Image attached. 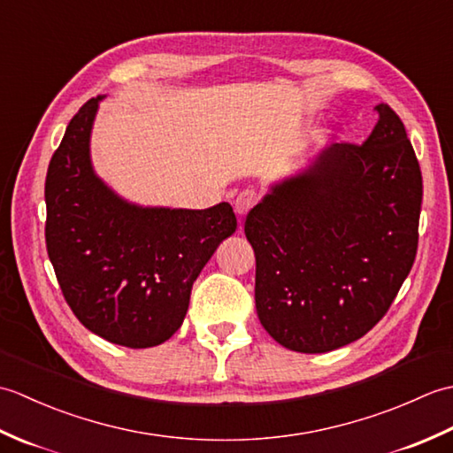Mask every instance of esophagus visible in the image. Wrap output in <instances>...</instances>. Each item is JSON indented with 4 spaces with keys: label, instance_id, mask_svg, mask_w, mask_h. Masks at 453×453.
Returning <instances> with one entry per match:
<instances>
[{
    "label": "esophagus",
    "instance_id": "1",
    "mask_svg": "<svg viewBox=\"0 0 453 453\" xmlns=\"http://www.w3.org/2000/svg\"><path fill=\"white\" fill-rule=\"evenodd\" d=\"M258 202V195H257V190H253V188H245V190H242L237 195V198H235V211L239 216H245L249 210H251L255 204Z\"/></svg>",
    "mask_w": 453,
    "mask_h": 453
}]
</instances>
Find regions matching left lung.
Masks as SVG:
<instances>
[{
    "label": "left lung",
    "mask_w": 453,
    "mask_h": 453,
    "mask_svg": "<svg viewBox=\"0 0 453 453\" xmlns=\"http://www.w3.org/2000/svg\"><path fill=\"white\" fill-rule=\"evenodd\" d=\"M364 143L325 150L247 214L255 305L276 342L329 352L388 313L418 247L422 175L405 124L378 104Z\"/></svg>",
    "instance_id": "left-lung-1"
}]
</instances>
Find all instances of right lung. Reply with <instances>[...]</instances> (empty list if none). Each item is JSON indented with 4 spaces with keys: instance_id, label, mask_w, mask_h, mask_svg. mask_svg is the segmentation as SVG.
<instances>
[{
    "instance_id": "right-lung-1",
    "label": "right lung",
    "mask_w": 453,
    "mask_h": 453,
    "mask_svg": "<svg viewBox=\"0 0 453 453\" xmlns=\"http://www.w3.org/2000/svg\"><path fill=\"white\" fill-rule=\"evenodd\" d=\"M99 99L75 112L48 165L46 251L83 326L109 342L148 349L182 325L192 284L237 219L227 202L140 208L104 187L89 161Z\"/></svg>"
}]
</instances>
